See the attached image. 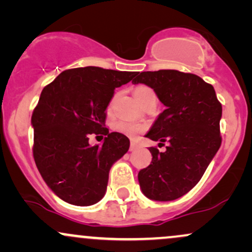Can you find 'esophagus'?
<instances>
[{"label": "esophagus", "instance_id": "34e87169", "mask_svg": "<svg viewBox=\"0 0 252 252\" xmlns=\"http://www.w3.org/2000/svg\"><path fill=\"white\" fill-rule=\"evenodd\" d=\"M136 149H137V144H136L135 142H131V143H130V148H129L130 152H135Z\"/></svg>", "mask_w": 252, "mask_h": 252}]
</instances>
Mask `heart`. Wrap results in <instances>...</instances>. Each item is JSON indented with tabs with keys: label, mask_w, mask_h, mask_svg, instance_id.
<instances>
[{
	"label": "heart",
	"mask_w": 252,
	"mask_h": 252,
	"mask_svg": "<svg viewBox=\"0 0 252 252\" xmlns=\"http://www.w3.org/2000/svg\"><path fill=\"white\" fill-rule=\"evenodd\" d=\"M135 97L136 99L140 103H142V100L146 99L147 97L149 96H155L154 91L152 89L148 88L146 85H140L135 89ZM112 129L115 131L120 132V134H123L128 137L135 138L137 137L141 132H143L146 130V126L143 124H137L134 122H129V121H118L112 126Z\"/></svg>",
	"instance_id": "heart-1"
}]
</instances>
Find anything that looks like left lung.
<instances>
[{"instance_id": "obj_1", "label": "left lung", "mask_w": 252, "mask_h": 252, "mask_svg": "<svg viewBox=\"0 0 252 252\" xmlns=\"http://www.w3.org/2000/svg\"><path fill=\"white\" fill-rule=\"evenodd\" d=\"M132 84H146L166 109L146 137L168 142L166 152L150 147L152 162L138 173L143 194L152 200L180 198L198 184L221 144V104L211 84L176 70L138 72Z\"/></svg>"}]
</instances>
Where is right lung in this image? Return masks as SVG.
<instances>
[{
    "label": "right lung",
    "instance_id": "1",
    "mask_svg": "<svg viewBox=\"0 0 252 252\" xmlns=\"http://www.w3.org/2000/svg\"><path fill=\"white\" fill-rule=\"evenodd\" d=\"M136 72L96 66L62 72L45 86L32 115L33 156L47 186L68 204L90 206L105 194L112 164L128 152L130 141L105 128L106 108L115 89ZM91 133L105 135L90 146Z\"/></svg>",
    "mask_w": 252,
    "mask_h": 252
}]
</instances>
